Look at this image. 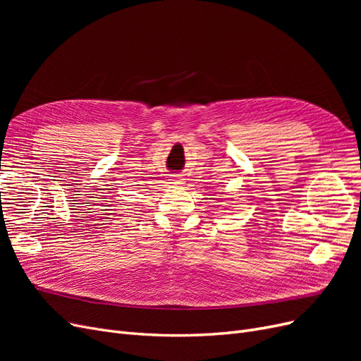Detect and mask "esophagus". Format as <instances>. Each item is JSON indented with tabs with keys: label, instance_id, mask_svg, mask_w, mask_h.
Listing matches in <instances>:
<instances>
[{
	"label": "esophagus",
	"instance_id": "obj_1",
	"mask_svg": "<svg viewBox=\"0 0 361 361\" xmlns=\"http://www.w3.org/2000/svg\"><path fill=\"white\" fill-rule=\"evenodd\" d=\"M179 182H182V180H179L178 178H173V179H171V183H179Z\"/></svg>",
	"mask_w": 361,
	"mask_h": 361
}]
</instances>
